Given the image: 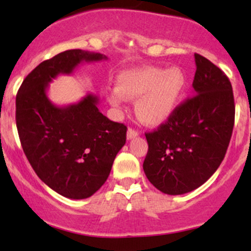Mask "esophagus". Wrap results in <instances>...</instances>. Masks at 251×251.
Returning <instances> with one entry per match:
<instances>
[{"label": "esophagus", "mask_w": 251, "mask_h": 251, "mask_svg": "<svg viewBox=\"0 0 251 251\" xmlns=\"http://www.w3.org/2000/svg\"><path fill=\"white\" fill-rule=\"evenodd\" d=\"M139 135V132L135 131L134 128H128L127 129V134H126V137H127V139H133V138L138 137Z\"/></svg>", "instance_id": "34e87169"}]
</instances>
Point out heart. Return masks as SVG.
<instances>
[{"instance_id": "obj_1", "label": "heart", "mask_w": 251, "mask_h": 251, "mask_svg": "<svg viewBox=\"0 0 251 251\" xmlns=\"http://www.w3.org/2000/svg\"><path fill=\"white\" fill-rule=\"evenodd\" d=\"M188 77L179 67H144L120 74L118 87L108 89L107 100L122 108L125 99L135 100V116L150 126L165 123L180 105Z\"/></svg>"}]
</instances>
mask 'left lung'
<instances>
[{"instance_id": "obj_1", "label": "left lung", "mask_w": 251, "mask_h": 251, "mask_svg": "<svg viewBox=\"0 0 251 251\" xmlns=\"http://www.w3.org/2000/svg\"><path fill=\"white\" fill-rule=\"evenodd\" d=\"M195 94L153 132L143 169L159 191L183 195L200 188L221 165L235 124L230 80L206 57L195 54Z\"/></svg>"}]
</instances>
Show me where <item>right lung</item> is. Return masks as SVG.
Listing matches in <instances>:
<instances>
[{
  "mask_svg": "<svg viewBox=\"0 0 251 251\" xmlns=\"http://www.w3.org/2000/svg\"><path fill=\"white\" fill-rule=\"evenodd\" d=\"M103 59L82 50L62 51L34 68L16 96L17 132L28 162L46 185L71 200L91 197L103 185L125 145L127 127L103 116L97 96L59 107L46 92L59 74Z\"/></svg>",
  "mask_w": 251,
  "mask_h": 251,
  "instance_id": "right-lung-1",
  "label": "right lung"
}]
</instances>
